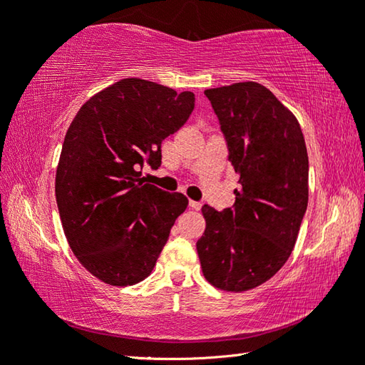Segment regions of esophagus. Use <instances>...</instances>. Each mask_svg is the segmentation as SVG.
<instances>
[{
    "instance_id": "1",
    "label": "esophagus",
    "mask_w": 365,
    "mask_h": 365,
    "mask_svg": "<svg viewBox=\"0 0 365 365\" xmlns=\"http://www.w3.org/2000/svg\"><path fill=\"white\" fill-rule=\"evenodd\" d=\"M188 205H190L191 209H195V211H200V209H201V202L200 201H191L190 200Z\"/></svg>"
}]
</instances>
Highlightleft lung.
I'll use <instances>...</instances> for the list:
<instances>
[{
    "label": "left lung",
    "instance_id": "obj_1",
    "mask_svg": "<svg viewBox=\"0 0 365 365\" xmlns=\"http://www.w3.org/2000/svg\"><path fill=\"white\" fill-rule=\"evenodd\" d=\"M240 175L235 205L202 206L196 250L206 280L246 292L288 261L307 207L309 159L299 122L264 85L240 82L205 91Z\"/></svg>",
    "mask_w": 365,
    "mask_h": 365
}]
</instances>
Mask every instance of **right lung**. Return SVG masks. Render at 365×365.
<instances>
[{
    "label": "right lung",
    "instance_id": "1",
    "mask_svg": "<svg viewBox=\"0 0 365 365\" xmlns=\"http://www.w3.org/2000/svg\"><path fill=\"white\" fill-rule=\"evenodd\" d=\"M195 109L191 91L122 78L91 96L66 133L56 201L71 250L108 285L145 280L168 243L187 196L143 183L160 165V145Z\"/></svg>",
    "mask_w": 365,
    "mask_h": 365
}]
</instances>
